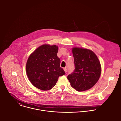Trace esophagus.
Segmentation results:
<instances>
[{
	"mask_svg": "<svg viewBox=\"0 0 121 121\" xmlns=\"http://www.w3.org/2000/svg\"><path fill=\"white\" fill-rule=\"evenodd\" d=\"M64 71L65 72V73H67V69L65 68H64Z\"/></svg>",
	"mask_w": 121,
	"mask_h": 121,
	"instance_id": "34e87169",
	"label": "esophagus"
}]
</instances>
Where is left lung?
<instances>
[{
	"instance_id": "8db88e82",
	"label": "left lung",
	"mask_w": 121,
	"mask_h": 121,
	"mask_svg": "<svg viewBox=\"0 0 121 121\" xmlns=\"http://www.w3.org/2000/svg\"><path fill=\"white\" fill-rule=\"evenodd\" d=\"M72 52L75 69L68 76L72 87L78 91H83L94 86L99 79L101 66L96 54L92 51L73 48Z\"/></svg>"
}]
</instances>
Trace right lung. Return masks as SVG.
<instances>
[{"label":"right lung","mask_w":121,"mask_h":121,"mask_svg":"<svg viewBox=\"0 0 121 121\" xmlns=\"http://www.w3.org/2000/svg\"><path fill=\"white\" fill-rule=\"evenodd\" d=\"M58 47L45 44L38 48L29 57L26 65L27 77L36 87L48 90L54 86L59 76L65 74L57 55Z\"/></svg>","instance_id":"right-lung-1"}]
</instances>
